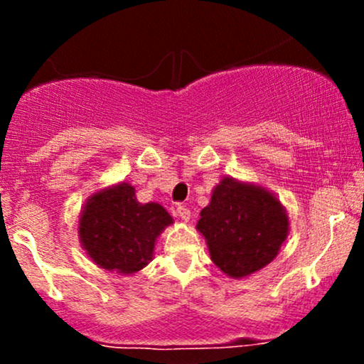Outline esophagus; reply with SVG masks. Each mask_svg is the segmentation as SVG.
<instances>
[{"instance_id":"34e87169","label":"esophagus","mask_w":364,"mask_h":364,"mask_svg":"<svg viewBox=\"0 0 364 364\" xmlns=\"http://www.w3.org/2000/svg\"><path fill=\"white\" fill-rule=\"evenodd\" d=\"M176 210H178V215H179V219H181V220H185V223H188V220H190V215H191L190 208L185 207V205H178Z\"/></svg>"}]
</instances>
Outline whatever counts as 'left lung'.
I'll return each instance as SVG.
<instances>
[{
  "mask_svg": "<svg viewBox=\"0 0 364 364\" xmlns=\"http://www.w3.org/2000/svg\"><path fill=\"white\" fill-rule=\"evenodd\" d=\"M287 228L286 212L272 193L228 178L215 188L196 224L212 262L231 277H245L272 262Z\"/></svg>",
  "mask_w": 364,
  "mask_h": 364,
  "instance_id": "left-lung-1",
  "label": "left lung"
}]
</instances>
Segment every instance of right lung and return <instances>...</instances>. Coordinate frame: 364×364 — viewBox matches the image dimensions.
Listing matches in <instances>:
<instances>
[{"label": "right lung", "mask_w": 364, "mask_h": 364, "mask_svg": "<svg viewBox=\"0 0 364 364\" xmlns=\"http://www.w3.org/2000/svg\"><path fill=\"white\" fill-rule=\"evenodd\" d=\"M171 215L159 203H140L135 188L121 183L99 191L80 217L83 248L99 267L121 274L144 269Z\"/></svg>", "instance_id": "add662e5"}]
</instances>
